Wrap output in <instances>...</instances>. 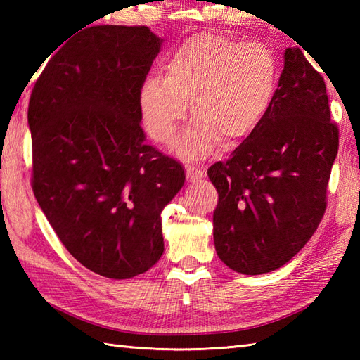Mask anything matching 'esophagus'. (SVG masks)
<instances>
[{
	"mask_svg": "<svg viewBox=\"0 0 360 360\" xmlns=\"http://www.w3.org/2000/svg\"><path fill=\"white\" fill-rule=\"evenodd\" d=\"M186 172H187V179H188L190 182L200 181V179H202L204 176H205L202 168H198V167H187Z\"/></svg>",
	"mask_w": 360,
	"mask_h": 360,
	"instance_id": "esophagus-1",
	"label": "esophagus"
}]
</instances>
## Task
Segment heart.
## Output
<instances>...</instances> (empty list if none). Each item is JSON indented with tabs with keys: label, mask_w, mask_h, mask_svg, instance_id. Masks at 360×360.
Wrapping results in <instances>:
<instances>
[{
	"label": "heart",
	"mask_w": 360,
	"mask_h": 360,
	"mask_svg": "<svg viewBox=\"0 0 360 360\" xmlns=\"http://www.w3.org/2000/svg\"><path fill=\"white\" fill-rule=\"evenodd\" d=\"M160 71V79H147L139 89L142 120L153 139L167 143L190 103L195 119L173 147L184 159L209 156L219 142L231 148L248 139L277 91V60L269 49L217 34L187 38Z\"/></svg>",
	"instance_id": "heart-1"
}]
</instances>
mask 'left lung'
Listing matches in <instances>:
<instances>
[{
    "instance_id": "left-lung-1",
    "label": "left lung",
    "mask_w": 360,
    "mask_h": 360,
    "mask_svg": "<svg viewBox=\"0 0 360 360\" xmlns=\"http://www.w3.org/2000/svg\"><path fill=\"white\" fill-rule=\"evenodd\" d=\"M338 148L322 75L300 48H288L262 124L227 162L207 170L219 196L213 241L221 262L238 274L262 275L298 254L325 213Z\"/></svg>"
}]
</instances>
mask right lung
I'll return each mask as SVG.
<instances>
[{
	"mask_svg": "<svg viewBox=\"0 0 360 360\" xmlns=\"http://www.w3.org/2000/svg\"><path fill=\"white\" fill-rule=\"evenodd\" d=\"M162 38L147 26H93L57 51L32 89V190L70 254L112 280L164 254L162 213L184 168L145 142L139 89Z\"/></svg>",
	"mask_w": 360,
	"mask_h": 360,
	"instance_id": "1",
	"label": "right lung"
}]
</instances>
